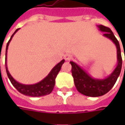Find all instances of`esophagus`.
Segmentation results:
<instances>
[{
  "label": "esophagus",
  "mask_w": 125,
  "mask_h": 125,
  "mask_svg": "<svg viewBox=\"0 0 125 125\" xmlns=\"http://www.w3.org/2000/svg\"><path fill=\"white\" fill-rule=\"evenodd\" d=\"M65 59L66 60H70L72 58V56L71 55H70V54H67V55H65Z\"/></svg>",
  "instance_id": "34e87169"
}]
</instances>
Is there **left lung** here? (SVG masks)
I'll return each instance as SVG.
<instances>
[{
	"label": "left lung",
	"instance_id": "1",
	"mask_svg": "<svg viewBox=\"0 0 125 125\" xmlns=\"http://www.w3.org/2000/svg\"><path fill=\"white\" fill-rule=\"evenodd\" d=\"M99 30L104 32V36L111 40L116 46L118 65L111 74L105 79H94L82 69L79 65L71 61L72 74L74 85L80 93L88 97H99L107 93L115 83L122 69V56L120 44L113 32L108 27L97 25Z\"/></svg>",
	"mask_w": 125,
	"mask_h": 125
}]
</instances>
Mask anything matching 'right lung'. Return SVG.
<instances>
[{
	"label": "right lung",
	"mask_w": 125,
	"mask_h": 125,
	"mask_svg": "<svg viewBox=\"0 0 125 125\" xmlns=\"http://www.w3.org/2000/svg\"><path fill=\"white\" fill-rule=\"evenodd\" d=\"M19 29H17L15 32L13 33V35L11 37L10 40L7 42L6 46V52H5V68H6V72H7V76L9 79L10 80L12 84L14 85V87L17 89V90L24 95L26 96H31V97H41L44 96L46 94H49L52 92L53 89L55 85V80L58 72H60L61 67L62 64L65 62V60H62L60 61L59 63H58L55 67L51 70L49 74L46 76L44 79H42L41 81L38 82L35 84H32V85H25L19 83L16 80L12 77L11 74H10L8 69L7 67V49L9 44L12 40V37L18 31Z\"/></svg>",
	"instance_id": "obj_1"
}]
</instances>
